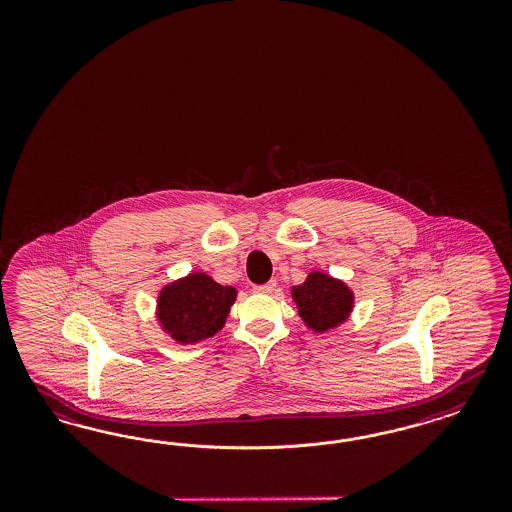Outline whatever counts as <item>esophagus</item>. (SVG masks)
<instances>
[{
	"label": "esophagus",
	"instance_id": "1",
	"mask_svg": "<svg viewBox=\"0 0 512 512\" xmlns=\"http://www.w3.org/2000/svg\"><path fill=\"white\" fill-rule=\"evenodd\" d=\"M276 287H278V283L272 279V281H268V283H264V285H257L255 291H257V293H263V295H272V293L276 291Z\"/></svg>",
	"mask_w": 512,
	"mask_h": 512
}]
</instances>
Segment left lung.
<instances>
[{
    "label": "left lung",
    "mask_w": 512,
    "mask_h": 512,
    "mask_svg": "<svg viewBox=\"0 0 512 512\" xmlns=\"http://www.w3.org/2000/svg\"><path fill=\"white\" fill-rule=\"evenodd\" d=\"M298 315L308 328L326 332L341 325L353 311V291L340 281L323 272H311L302 285L291 289Z\"/></svg>",
    "instance_id": "left-lung-1"
}]
</instances>
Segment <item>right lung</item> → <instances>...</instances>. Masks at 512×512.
<instances>
[{"label":"right lung","mask_w":512,"mask_h":512,"mask_svg":"<svg viewBox=\"0 0 512 512\" xmlns=\"http://www.w3.org/2000/svg\"><path fill=\"white\" fill-rule=\"evenodd\" d=\"M234 300V287H223L208 274L195 272L163 287L157 298V319L172 340L197 343L223 328Z\"/></svg>","instance_id":"obj_1"}]
</instances>
